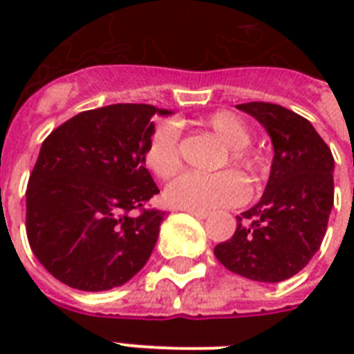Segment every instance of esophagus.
<instances>
[{
    "label": "esophagus",
    "instance_id": "esophagus-1",
    "mask_svg": "<svg viewBox=\"0 0 354 354\" xmlns=\"http://www.w3.org/2000/svg\"><path fill=\"white\" fill-rule=\"evenodd\" d=\"M187 213H189V215H193L194 218H198V221H204V218H207V211H193V209H189Z\"/></svg>",
    "mask_w": 354,
    "mask_h": 354
}]
</instances>
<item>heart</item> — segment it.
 <instances>
[{
  "mask_svg": "<svg viewBox=\"0 0 354 354\" xmlns=\"http://www.w3.org/2000/svg\"><path fill=\"white\" fill-rule=\"evenodd\" d=\"M207 128L226 145V158L221 165L235 167L250 180H259L263 172V161L248 145L252 132L246 122L232 112H216L207 119ZM180 128L176 122H158L150 133L145 149V165L160 180H171L182 169L180 150ZM248 198V185L236 172L222 171L215 174L189 172L165 189V202L172 207L193 211H211L218 207H232Z\"/></svg>",
  "mask_w": 354,
  "mask_h": 354,
  "instance_id": "obj_1",
  "label": "heart"
}]
</instances>
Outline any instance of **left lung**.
<instances>
[{"mask_svg": "<svg viewBox=\"0 0 354 354\" xmlns=\"http://www.w3.org/2000/svg\"><path fill=\"white\" fill-rule=\"evenodd\" d=\"M272 138L274 161L263 198L236 216L232 239L215 246L230 272L261 283L296 275L314 257L335 202V158L301 115L272 102H244Z\"/></svg>", "mask_w": 354, "mask_h": 354, "instance_id": "left-lung-1", "label": "left lung"}]
</instances>
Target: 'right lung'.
<instances>
[{
	"label": "right lung",
	"instance_id": "right-lung-1",
	"mask_svg": "<svg viewBox=\"0 0 354 354\" xmlns=\"http://www.w3.org/2000/svg\"><path fill=\"white\" fill-rule=\"evenodd\" d=\"M156 113L171 112L150 104L88 110L41 143L25 230L36 259L64 285L110 290L149 261L165 216L149 207L160 189L145 167Z\"/></svg>",
	"mask_w": 354,
	"mask_h": 354
}]
</instances>
